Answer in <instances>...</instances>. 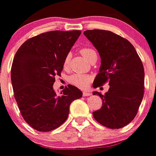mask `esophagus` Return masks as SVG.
<instances>
[{
	"label": "esophagus",
	"instance_id": "esophagus-1",
	"mask_svg": "<svg viewBox=\"0 0 156 156\" xmlns=\"http://www.w3.org/2000/svg\"><path fill=\"white\" fill-rule=\"evenodd\" d=\"M91 95V93L88 90H84L83 91V96H90Z\"/></svg>",
	"mask_w": 156,
	"mask_h": 156
}]
</instances>
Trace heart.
Wrapping results in <instances>:
<instances>
[{"label": "heart", "mask_w": 156, "mask_h": 156, "mask_svg": "<svg viewBox=\"0 0 156 156\" xmlns=\"http://www.w3.org/2000/svg\"><path fill=\"white\" fill-rule=\"evenodd\" d=\"M82 56L84 57L87 60L90 61L91 58L94 55H96V52L91 48H83L81 50ZM70 60V54H67L63 62L64 67L66 68L68 66ZM91 80V77L88 74H74L69 78V82H71L72 84L76 86V87H80V88H85L89 85L90 82Z\"/></svg>", "instance_id": "1"}]
</instances>
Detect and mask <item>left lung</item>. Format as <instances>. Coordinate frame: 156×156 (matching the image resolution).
Instances as JSON below:
<instances>
[{"label":"left lung","mask_w":156,"mask_h":156,"mask_svg":"<svg viewBox=\"0 0 156 156\" xmlns=\"http://www.w3.org/2000/svg\"><path fill=\"white\" fill-rule=\"evenodd\" d=\"M84 35L98 50L101 58L99 72L94 88L108 82L110 88L102 95V107L94 111L97 122L111 129H119L132 121L144 98V69L132 44L111 31L93 30Z\"/></svg>","instance_id":"obj_1"}]
</instances>
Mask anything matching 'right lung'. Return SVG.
Returning a JSON list of instances; mask_svg holds the SVG:
<instances>
[{"mask_svg":"<svg viewBox=\"0 0 156 156\" xmlns=\"http://www.w3.org/2000/svg\"><path fill=\"white\" fill-rule=\"evenodd\" d=\"M80 34V30L41 34L25 41L15 54L11 68L15 99L25 122L37 131L58 128L67 119L71 102L82 97L72 85L59 95L53 87Z\"/></svg>","mask_w":156,"mask_h":156,"instance_id":"obj_1","label":"right lung"}]
</instances>
